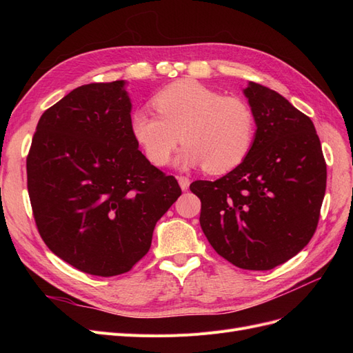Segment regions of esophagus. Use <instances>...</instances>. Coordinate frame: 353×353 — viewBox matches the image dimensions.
<instances>
[{
	"instance_id": "1",
	"label": "esophagus",
	"mask_w": 353,
	"mask_h": 353,
	"mask_svg": "<svg viewBox=\"0 0 353 353\" xmlns=\"http://www.w3.org/2000/svg\"><path fill=\"white\" fill-rule=\"evenodd\" d=\"M178 183H179V187H181V190H188V187H190V179L187 178V176H184V175H179L178 176Z\"/></svg>"
}]
</instances>
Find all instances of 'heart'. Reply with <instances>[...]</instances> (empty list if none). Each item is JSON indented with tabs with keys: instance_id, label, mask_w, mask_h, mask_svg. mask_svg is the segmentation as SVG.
Instances as JSON below:
<instances>
[{
	"instance_id": "1",
	"label": "heart",
	"mask_w": 353,
	"mask_h": 353,
	"mask_svg": "<svg viewBox=\"0 0 353 353\" xmlns=\"http://www.w3.org/2000/svg\"><path fill=\"white\" fill-rule=\"evenodd\" d=\"M157 114L138 109L131 132L154 166L169 163L181 143L183 168L203 166L219 175L237 168L248 157L256 134L252 105L237 95H222L193 79L168 85L153 97Z\"/></svg>"
}]
</instances>
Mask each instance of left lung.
Returning <instances> with one entry per match:
<instances>
[{
	"mask_svg": "<svg viewBox=\"0 0 353 353\" xmlns=\"http://www.w3.org/2000/svg\"><path fill=\"white\" fill-rule=\"evenodd\" d=\"M256 135L243 162L216 181H194L200 225L219 256L243 270L268 271L312 239L325 194L327 165L315 126L276 91L244 90Z\"/></svg>",
	"mask_w": 353,
	"mask_h": 353,
	"instance_id": "left-lung-1",
	"label": "left lung"
}]
</instances>
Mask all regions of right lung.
<instances>
[{
  "label": "right lung",
  "instance_id": "obj_1",
  "mask_svg": "<svg viewBox=\"0 0 353 353\" xmlns=\"http://www.w3.org/2000/svg\"><path fill=\"white\" fill-rule=\"evenodd\" d=\"M26 172L41 239L73 268L99 276L131 271L181 196L175 176L138 150L123 81L82 85L42 113Z\"/></svg>",
  "mask_w": 353,
  "mask_h": 353
}]
</instances>
